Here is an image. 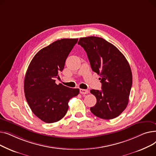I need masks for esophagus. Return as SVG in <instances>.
Wrapping results in <instances>:
<instances>
[{"instance_id": "obj_1", "label": "esophagus", "mask_w": 156, "mask_h": 156, "mask_svg": "<svg viewBox=\"0 0 156 156\" xmlns=\"http://www.w3.org/2000/svg\"><path fill=\"white\" fill-rule=\"evenodd\" d=\"M89 92L88 90H85V89H80V93L81 94H87Z\"/></svg>"}]
</instances>
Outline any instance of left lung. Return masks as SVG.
Segmentation results:
<instances>
[{
    "label": "left lung",
    "mask_w": 156,
    "mask_h": 156,
    "mask_svg": "<svg viewBox=\"0 0 156 156\" xmlns=\"http://www.w3.org/2000/svg\"><path fill=\"white\" fill-rule=\"evenodd\" d=\"M78 44L87 52L93 71L101 77L102 90H90L97 99L91 112L104 119L118 117L126 108L132 85L128 62L115 46L102 38H80Z\"/></svg>",
    "instance_id": "left-lung-1"
}]
</instances>
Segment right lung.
<instances>
[{
	"mask_svg": "<svg viewBox=\"0 0 156 156\" xmlns=\"http://www.w3.org/2000/svg\"><path fill=\"white\" fill-rule=\"evenodd\" d=\"M78 40L63 38L42 48L26 73L24 90L27 101L35 115L47 123L61 120L68 110L69 101L80 92L78 88L55 83Z\"/></svg>",
	"mask_w": 156,
	"mask_h": 156,
	"instance_id": "1",
	"label": "right lung"
}]
</instances>
